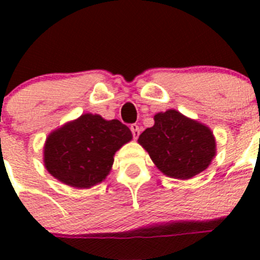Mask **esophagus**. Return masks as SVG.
I'll use <instances>...</instances> for the list:
<instances>
[{"mask_svg":"<svg viewBox=\"0 0 260 260\" xmlns=\"http://www.w3.org/2000/svg\"><path fill=\"white\" fill-rule=\"evenodd\" d=\"M130 128H132V133H133V137H134V139H138V137H139V134H141V128H139V126H138L137 123H133V125L130 126Z\"/></svg>","mask_w":260,"mask_h":260,"instance_id":"1","label":"esophagus"}]
</instances>
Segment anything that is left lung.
<instances>
[{"mask_svg": "<svg viewBox=\"0 0 260 260\" xmlns=\"http://www.w3.org/2000/svg\"><path fill=\"white\" fill-rule=\"evenodd\" d=\"M138 143L148 152L158 171L177 180H190L210 167L216 156V141L208 126L168 109L153 116Z\"/></svg>", "mask_w": 260, "mask_h": 260, "instance_id": "1", "label": "left lung"}]
</instances>
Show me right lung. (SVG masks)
I'll use <instances>...</instances> for the list:
<instances>
[{
	"instance_id": "1",
	"label": "right lung",
	"mask_w": 260,
	"mask_h": 260,
	"mask_svg": "<svg viewBox=\"0 0 260 260\" xmlns=\"http://www.w3.org/2000/svg\"><path fill=\"white\" fill-rule=\"evenodd\" d=\"M133 139L118 119L84 113L53 130L44 144V167L59 182L89 189L109 174L114 153Z\"/></svg>"
}]
</instances>
